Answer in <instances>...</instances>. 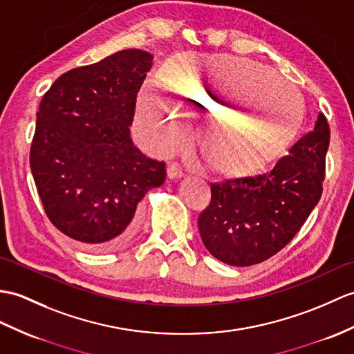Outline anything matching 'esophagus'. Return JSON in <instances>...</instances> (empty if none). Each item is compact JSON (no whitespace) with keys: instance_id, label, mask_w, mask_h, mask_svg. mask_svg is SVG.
Listing matches in <instances>:
<instances>
[{"instance_id":"esophagus-1","label":"esophagus","mask_w":354,"mask_h":354,"mask_svg":"<svg viewBox=\"0 0 354 354\" xmlns=\"http://www.w3.org/2000/svg\"><path fill=\"white\" fill-rule=\"evenodd\" d=\"M183 169H180V166L178 162H170L167 166V176L169 179H179L183 178Z\"/></svg>"}]
</instances>
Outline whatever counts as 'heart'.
I'll return each instance as SVG.
<instances>
[{"label":"heart","instance_id":"heart-1","mask_svg":"<svg viewBox=\"0 0 354 354\" xmlns=\"http://www.w3.org/2000/svg\"><path fill=\"white\" fill-rule=\"evenodd\" d=\"M157 88L178 114L157 92L143 88L136 111L138 137L155 153H167L190 140L185 120H199L202 157L226 176L250 175L274 160L305 116L301 97L288 81L264 64L238 57L176 55L160 69ZM218 94L221 100L209 107ZM231 103L237 110L225 113Z\"/></svg>","mask_w":354,"mask_h":354}]
</instances>
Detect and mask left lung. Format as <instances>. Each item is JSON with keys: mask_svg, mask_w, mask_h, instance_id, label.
I'll use <instances>...</instances> for the list:
<instances>
[{"mask_svg": "<svg viewBox=\"0 0 354 354\" xmlns=\"http://www.w3.org/2000/svg\"><path fill=\"white\" fill-rule=\"evenodd\" d=\"M330 142L324 114L267 174L211 184L199 232L212 257L229 266L259 264L300 231L323 193Z\"/></svg>", "mask_w": 354, "mask_h": 354, "instance_id": "1", "label": "left lung"}]
</instances>
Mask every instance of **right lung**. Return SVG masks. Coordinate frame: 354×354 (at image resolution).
<instances>
[{
	"label": "right lung",
	"mask_w": 354,
	"mask_h": 354,
	"mask_svg": "<svg viewBox=\"0 0 354 354\" xmlns=\"http://www.w3.org/2000/svg\"><path fill=\"white\" fill-rule=\"evenodd\" d=\"M152 54L123 49L54 81L39 105L30 167L51 223L84 249L109 252L136 234L138 202L166 180L129 136Z\"/></svg>",
	"instance_id": "obj_1"
}]
</instances>
